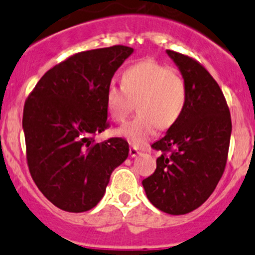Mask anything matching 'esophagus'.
I'll return each mask as SVG.
<instances>
[{
  "mask_svg": "<svg viewBox=\"0 0 255 255\" xmlns=\"http://www.w3.org/2000/svg\"><path fill=\"white\" fill-rule=\"evenodd\" d=\"M139 154V150L137 149V148H129V155L130 157H137V155Z\"/></svg>",
  "mask_w": 255,
  "mask_h": 255,
  "instance_id": "esophagus-1",
  "label": "esophagus"
}]
</instances>
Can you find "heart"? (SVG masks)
I'll list each match as a JSON object with an SVG mask.
<instances>
[{
	"mask_svg": "<svg viewBox=\"0 0 255 255\" xmlns=\"http://www.w3.org/2000/svg\"><path fill=\"white\" fill-rule=\"evenodd\" d=\"M122 87L110 85L106 108L111 118L122 122L135 108L138 115L121 126L116 133L135 147L144 145L155 130L177 125L188 100L187 85L182 76L153 59H142L126 68Z\"/></svg>",
	"mask_w": 255,
	"mask_h": 255,
	"instance_id": "1",
	"label": "heart"
}]
</instances>
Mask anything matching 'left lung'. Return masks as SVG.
<instances>
[{"mask_svg":"<svg viewBox=\"0 0 255 255\" xmlns=\"http://www.w3.org/2000/svg\"><path fill=\"white\" fill-rule=\"evenodd\" d=\"M187 85L185 110L177 125L152 144L160 150L154 173L142 184L150 203L179 216L201 207L226 168L232 120L218 83L196 59L167 49Z\"/></svg>","mask_w":255,"mask_h":255,"instance_id":"8db88e82","label":"left lung"}]
</instances>
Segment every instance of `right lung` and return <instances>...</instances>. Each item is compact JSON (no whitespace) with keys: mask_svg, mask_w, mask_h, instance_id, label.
<instances>
[{"mask_svg":"<svg viewBox=\"0 0 255 255\" xmlns=\"http://www.w3.org/2000/svg\"><path fill=\"white\" fill-rule=\"evenodd\" d=\"M133 53L127 46L80 52L47 71L23 108L22 127L32 179L59 209L81 213L105 196L113 170L128 157L122 138L96 143L108 127L106 92Z\"/></svg>","mask_w":255,"mask_h":255,"instance_id":"right-lung-1","label":"right lung"}]
</instances>
